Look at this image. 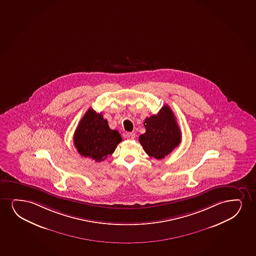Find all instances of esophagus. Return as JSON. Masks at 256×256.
<instances>
[{"instance_id":"34e87169","label":"esophagus","mask_w":256,"mask_h":256,"mask_svg":"<svg viewBox=\"0 0 256 256\" xmlns=\"http://www.w3.org/2000/svg\"><path fill=\"white\" fill-rule=\"evenodd\" d=\"M135 133L134 132H128L126 134V138L127 140H133L135 138Z\"/></svg>"}]
</instances>
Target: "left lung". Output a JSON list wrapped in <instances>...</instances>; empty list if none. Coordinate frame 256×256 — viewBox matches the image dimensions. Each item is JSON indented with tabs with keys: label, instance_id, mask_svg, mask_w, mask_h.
<instances>
[{
	"label": "left lung",
	"instance_id": "1",
	"mask_svg": "<svg viewBox=\"0 0 256 256\" xmlns=\"http://www.w3.org/2000/svg\"><path fill=\"white\" fill-rule=\"evenodd\" d=\"M144 124L146 132L138 140L150 156L164 158L181 142V130L173 112L167 104L156 115L147 118Z\"/></svg>",
	"mask_w": 256,
	"mask_h": 256
}]
</instances>
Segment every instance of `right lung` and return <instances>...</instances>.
Wrapping results in <instances>:
<instances>
[{
    "label": "right lung",
    "instance_id": "add662e5",
    "mask_svg": "<svg viewBox=\"0 0 256 256\" xmlns=\"http://www.w3.org/2000/svg\"><path fill=\"white\" fill-rule=\"evenodd\" d=\"M122 138L116 130L110 129L102 114L89 109L81 118L74 136L76 149L84 158L100 162L114 152Z\"/></svg>",
    "mask_w": 256,
    "mask_h": 256
}]
</instances>
